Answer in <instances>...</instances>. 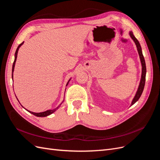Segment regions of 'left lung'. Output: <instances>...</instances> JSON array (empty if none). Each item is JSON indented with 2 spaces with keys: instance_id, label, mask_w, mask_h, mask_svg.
I'll return each instance as SVG.
<instances>
[{
  "instance_id": "obj_1",
  "label": "left lung",
  "mask_w": 160,
  "mask_h": 160,
  "mask_svg": "<svg viewBox=\"0 0 160 160\" xmlns=\"http://www.w3.org/2000/svg\"><path fill=\"white\" fill-rule=\"evenodd\" d=\"M129 36L131 37V38H132L133 41H134L135 45L137 47V49L138 51V54L139 56V59H140V61H141V64H142V77H141V79H140V82H139V85L138 87V91L136 92V93L135 95V97L133 98L132 103H131V106L133 105L135 103H136L137 101H138V99H139L140 97H141L142 92L143 91L144 89V86H145V83H146V62H145V59L142 53V47L141 45H140L139 41H138V39L136 38L135 37V36L133 35V32L130 31L129 32Z\"/></svg>"
}]
</instances>
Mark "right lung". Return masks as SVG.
Returning <instances> with one entry per match:
<instances>
[{
	"instance_id": "right-lung-1",
	"label": "right lung",
	"mask_w": 160,
	"mask_h": 160,
	"mask_svg": "<svg viewBox=\"0 0 160 160\" xmlns=\"http://www.w3.org/2000/svg\"><path fill=\"white\" fill-rule=\"evenodd\" d=\"M24 43V42H22L21 44H20L18 46V47H17V50H16V52H15V54H14V62H13V65H12V79H13V72H14V66H15V62H16V61H17V54H18V49H19V48H20L22 45V44ZM70 80H71V79L68 81V82H67V85H66V86H67L68 85V84H69V81H70ZM17 98V97H16ZM17 100H18V99H17ZM63 101H62V102H61V104L58 106V107H57L56 108H55V109H49V110H47V111H44V112H41V113H35V112H32V111H28V110H27V109H26L25 108V109L27 111H28V112L29 113H31V114H33L34 115H35V116H37V117H42V118H43V117H47V116H48V115H50L51 114H52V113H54L55 111H57L58 109H59V108H60V106L61 105V104L63 103ZM19 102V101H18ZM21 104V103H20ZM21 106L22 107V105H21ZM23 108V107H22Z\"/></svg>"
}]
</instances>
